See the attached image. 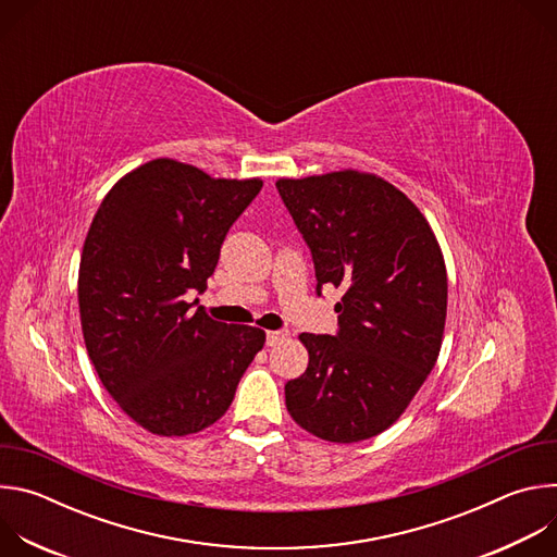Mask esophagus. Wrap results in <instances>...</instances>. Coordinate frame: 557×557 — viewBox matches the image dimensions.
<instances>
[{
    "mask_svg": "<svg viewBox=\"0 0 557 557\" xmlns=\"http://www.w3.org/2000/svg\"><path fill=\"white\" fill-rule=\"evenodd\" d=\"M286 337H288L286 331H269V333H267V346H277V344H282Z\"/></svg>",
    "mask_w": 557,
    "mask_h": 557,
    "instance_id": "34e87169",
    "label": "esophagus"
}]
</instances>
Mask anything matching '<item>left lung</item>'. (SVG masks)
Wrapping results in <instances>:
<instances>
[{
	"label": "left lung",
	"instance_id": "left-lung-1",
	"mask_svg": "<svg viewBox=\"0 0 557 557\" xmlns=\"http://www.w3.org/2000/svg\"><path fill=\"white\" fill-rule=\"evenodd\" d=\"M275 185L310 247L317 293L342 290L339 333L299 335L308 368L286 383V410L329 443L372 438L399 421L438 359L441 245L421 209L376 174L339 170Z\"/></svg>",
	"mask_w": 557,
	"mask_h": 557
}]
</instances>
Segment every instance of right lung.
<instances>
[{"label":"right lung","mask_w":557,"mask_h":557,"mask_svg":"<svg viewBox=\"0 0 557 557\" xmlns=\"http://www.w3.org/2000/svg\"><path fill=\"white\" fill-rule=\"evenodd\" d=\"M260 178H213L153 158L114 183L78 264V314L90 361L116 406L156 436H187L228 410L267 333L222 324L200 306L228 226Z\"/></svg>","instance_id":"right-lung-1"}]
</instances>
